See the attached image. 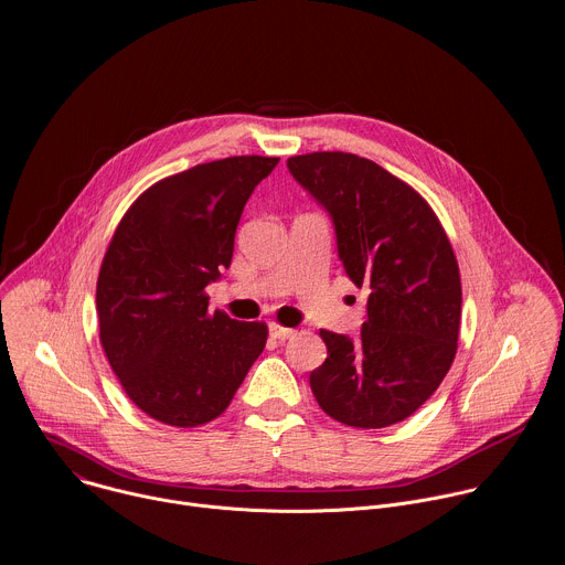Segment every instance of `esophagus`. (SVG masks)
<instances>
[{
	"instance_id": "34e87169",
	"label": "esophagus",
	"mask_w": 565,
	"mask_h": 565,
	"mask_svg": "<svg viewBox=\"0 0 565 565\" xmlns=\"http://www.w3.org/2000/svg\"><path fill=\"white\" fill-rule=\"evenodd\" d=\"M268 330H270V337H275V339H279V341L295 337V330H292V328H286V326L275 323V321L268 326Z\"/></svg>"
}]
</instances>
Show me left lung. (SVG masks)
Wrapping results in <instances>:
<instances>
[{"label": "left lung", "instance_id": "left-lung-1", "mask_svg": "<svg viewBox=\"0 0 565 565\" xmlns=\"http://www.w3.org/2000/svg\"><path fill=\"white\" fill-rule=\"evenodd\" d=\"M288 170L332 217L345 275L370 290L359 339L319 330L328 356L310 372L312 395L352 428L404 422L457 354L461 279L450 239L415 188L365 157L308 152Z\"/></svg>", "mask_w": 565, "mask_h": 565}]
</instances>
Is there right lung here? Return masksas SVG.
Listing matches in <instances>:
<instances>
[{
    "label": "right lung",
    "instance_id": "1",
    "mask_svg": "<svg viewBox=\"0 0 565 565\" xmlns=\"http://www.w3.org/2000/svg\"><path fill=\"white\" fill-rule=\"evenodd\" d=\"M279 157L200 163L150 185L121 217L97 279L99 341L130 402L195 428L233 402L268 328L209 310L206 286L231 266L255 185Z\"/></svg>",
    "mask_w": 565,
    "mask_h": 565
}]
</instances>
